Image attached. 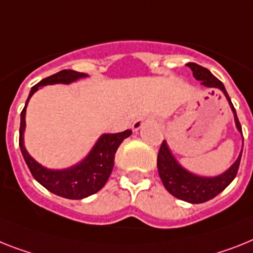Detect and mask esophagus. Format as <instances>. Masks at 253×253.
<instances>
[{"label":"esophagus","instance_id":"esophagus-1","mask_svg":"<svg viewBox=\"0 0 253 253\" xmlns=\"http://www.w3.org/2000/svg\"><path fill=\"white\" fill-rule=\"evenodd\" d=\"M149 123H152L151 118H146V116H142V118L135 119L134 123H133V125H131V128H133V130H134V131H137V130H139V129H141L143 125L149 124Z\"/></svg>","mask_w":253,"mask_h":253}]
</instances>
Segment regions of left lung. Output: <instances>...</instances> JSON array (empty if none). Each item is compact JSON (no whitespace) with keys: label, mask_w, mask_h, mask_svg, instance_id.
<instances>
[{"label":"left lung","mask_w":253,"mask_h":253,"mask_svg":"<svg viewBox=\"0 0 253 253\" xmlns=\"http://www.w3.org/2000/svg\"><path fill=\"white\" fill-rule=\"evenodd\" d=\"M187 67L193 71V76L198 81H200V84L207 87H217L224 93L227 102L230 104L231 111L234 114L235 126H237L238 131L242 134L241 123L238 120L235 108L231 103V99L229 97V94H227L226 89H225L224 84L217 77L211 74V71L199 66V64L187 63ZM242 137H243V134H242ZM242 151L238 156V159L234 162V164L227 170H225L224 173L214 177H204L194 174V173L189 172L187 169L183 168L177 162L176 158L173 156L168 143L164 139L162 146H160L159 154H158V170H159V176L162 178L163 185L168 190V193L172 194L173 197H176L177 199L185 200V202L191 204L204 203L207 200L213 199L221 191H224L230 185L231 181L235 178L239 164H241Z\"/></svg>","instance_id":"8db88e82"}]
</instances>
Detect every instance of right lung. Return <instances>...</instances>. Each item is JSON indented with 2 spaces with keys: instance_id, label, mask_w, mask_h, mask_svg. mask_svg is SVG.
Segmentation results:
<instances>
[{
  "instance_id": "1",
  "label": "right lung",
  "mask_w": 253,
  "mask_h": 253,
  "mask_svg": "<svg viewBox=\"0 0 253 253\" xmlns=\"http://www.w3.org/2000/svg\"><path fill=\"white\" fill-rule=\"evenodd\" d=\"M84 77H87V75L72 70H63L59 71L58 74L43 79L39 84L32 86L27 98L26 106L20 114L19 147L29 170L37 182L41 183L50 193L66 198V199H84L98 193L106 185L108 177L111 174L116 150L120 143L131 134L130 129L122 133H115V134H102L84 159L70 168H46L29 155L24 146V130H26L27 104L31 97L40 87L45 85L71 84Z\"/></svg>"
}]
</instances>
